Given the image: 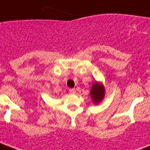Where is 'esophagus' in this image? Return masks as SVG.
Here are the masks:
<instances>
[{
  "label": "esophagus",
  "instance_id": "obj_1",
  "mask_svg": "<svg viewBox=\"0 0 150 150\" xmlns=\"http://www.w3.org/2000/svg\"><path fill=\"white\" fill-rule=\"evenodd\" d=\"M69 92H70L71 93H75V92H76V90H75V89H70V90H69Z\"/></svg>",
  "mask_w": 150,
  "mask_h": 150
}]
</instances>
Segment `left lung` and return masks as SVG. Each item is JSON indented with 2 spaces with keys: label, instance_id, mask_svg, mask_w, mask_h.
<instances>
[{
  "label": "left lung",
  "instance_id": "obj_1",
  "mask_svg": "<svg viewBox=\"0 0 150 150\" xmlns=\"http://www.w3.org/2000/svg\"><path fill=\"white\" fill-rule=\"evenodd\" d=\"M90 98L94 105H98L103 100L105 95V89L100 82H94L90 89Z\"/></svg>",
  "mask_w": 150,
  "mask_h": 150
}]
</instances>
